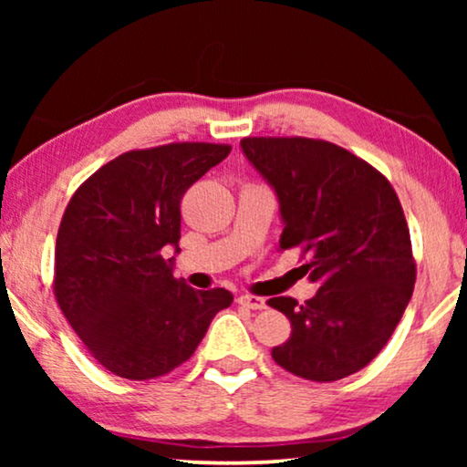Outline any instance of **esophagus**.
I'll list each match as a JSON object with an SVG mask.
<instances>
[{
	"mask_svg": "<svg viewBox=\"0 0 467 467\" xmlns=\"http://www.w3.org/2000/svg\"><path fill=\"white\" fill-rule=\"evenodd\" d=\"M238 302L242 306H246V308H251V310H264V308H267V302H265L264 297L248 296V293H242V296L238 297Z\"/></svg>",
	"mask_w": 467,
	"mask_h": 467,
	"instance_id": "esophagus-1",
	"label": "esophagus"
}]
</instances>
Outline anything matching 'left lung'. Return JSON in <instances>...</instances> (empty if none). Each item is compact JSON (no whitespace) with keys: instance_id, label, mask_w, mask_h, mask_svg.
<instances>
[{"instance_id":"left-lung-1","label":"left lung","mask_w":467,"mask_h":467,"mask_svg":"<svg viewBox=\"0 0 467 467\" xmlns=\"http://www.w3.org/2000/svg\"><path fill=\"white\" fill-rule=\"evenodd\" d=\"M244 157L278 200V251L299 246L315 297H272L291 337L272 348L286 372L317 382L347 379L380 353L412 297L404 210L385 176L342 146L308 138H244Z\"/></svg>"}]
</instances>
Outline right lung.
Returning a JSON list of instances; mask_svg holds the SVG:
<instances>
[{"instance_id": "right-lung-1", "label": "right lung", "mask_w": 467, "mask_h": 467, "mask_svg": "<svg viewBox=\"0 0 467 467\" xmlns=\"http://www.w3.org/2000/svg\"><path fill=\"white\" fill-rule=\"evenodd\" d=\"M232 146L182 142L130 150L69 200L55 246V296L67 323L106 369L149 380L195 353L227 289L174 278L181 200ZM175 248V257L164 253Z\"/></svg>"}]
</instances>
